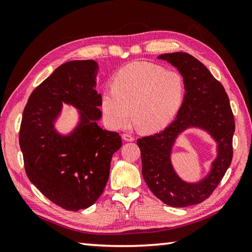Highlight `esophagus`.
Returning a JSON list of instances; mask_svg holds the SVG:
<instances>
[{"label": "esophagus", "instance_id": "esophagus-1", "mask_svg": "<svg viewBox=\"0 0 252 252\" xmlns=\"http://www.w3.org/2000/svg\"><path fill=\"white\" fill-rule=\"evenodd\" d=\"M122 138L126 142H133L134 141V137H133L129 133H125V134H122Z\"/></svg>", "mask_w": 252, "mask_h": 252}]
</instances>
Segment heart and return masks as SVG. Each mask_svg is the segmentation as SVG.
Masks as SVG:
<instances>
[{"mask_svg": "<svg viewBox=\"0 0 252 252\" xmlns=\"http://www.w3.org/2000/svg\"><path fill=\"white\" fill-rule=\"evenodd\" d=\"M186 81L176 70L152 63H132L118 71L111 90H104L100 109L112 129L126 126L130 119L138 130L155 132L173 120L183 104Z\"/></svg>", "mask_w": 252, "mask_h": 252, "instance_id": "1", "label": "heart"}]
</instances>
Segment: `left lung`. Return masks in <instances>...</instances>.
I'll return each instance as SVG.
<instances>
[{"label": "left lung", "instance_id": "1", "mask_svg": "<svg viewBox=\"0 0 252 252\" xmlns=\"http://www.w3.org/2000/svg\"><path fill=\"white\" fill-rule=\"evenodd\" d=\"M158 58L167 61L183 74L186 94L171 125L161 132L137 140L142 174L149 189L165 205L189 207L209 198L232 162L234 115L223 85L194 56L176 52L161 54ZM189 127L207 130L218 144V156L211 173L198 184L181 180L169 159L176 137Z\"/></svg>", "mask_w": 252, "mask_h": 252}]
</instances>
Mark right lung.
<instances>
[{"mask_svg":"<svg viewBox=\"0 0 252 252\" xmlns=\"http://www.w3.org/2000/svg\"><path fill=\"white\" fill-rule=\"evenodd\" d=\"M97 69L94 61L63 63L33 90L21 119L19 145L27 176L52 202L70 211L89 208L103 194L112 155L122 146L117 132L97 125ZM63 102L80 114L79 125L69 136L54 127Z\"/></svg>","mask_w":252,"mask_h":252,"instance_id":"1","label":"right lung"}]
</instances>
